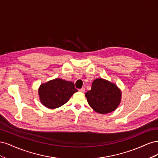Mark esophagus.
<instances>
[{
	"label": "esophagus",
	"instance_id": "obj_1",
	"mask_svg": "<svg viewBox=\"0 0 158 158\" xmlns=\"http://www.w3.org/2000/svg\"><path fill=\"white\" fill-rule=\"evenodd\" d=\"M79 92H82V93H84L85 92V88H82L81 89H79Z\"/></svg>",
	"mask_w": 158,
	"mask_h": 158
}]
</instances>
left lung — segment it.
<instances>
[{
	"label": "left lung",
	"mask_w": 158,
	"mask_h": 158,
	"mask_svg": "<svg viewBox=\"0 0 158 158\" xmlns=\"http://www.w3.org/2000/svg\"><path fill=\"white\" fill-rule=\"evenodd\" d=\"M85 95L89 105L95 112L106 114L117 108L121 102V92L115 84L98 78L94 80L92 88Z\"/></svg>",
	"instance_id": "obj_1"
}]
</instances>
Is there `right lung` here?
<instances>
[{
	"instance_id": "right-lung-1",
	"label": "right lung",
	"mask_w": 158,
	"mask_h": 158,
	"mask_svg": "<svg viewBox=\"0 0 158 158\" xmlns=\"http://www.w3.org/2000/svg\"><path fill=\"white\" fill-rule=\"evenodd\" d=\"M77 91L73 82L56 78L41 84L38 92L40 101L44 106L55 109L66 103Z\"/></svg>"
}]
</instances>
